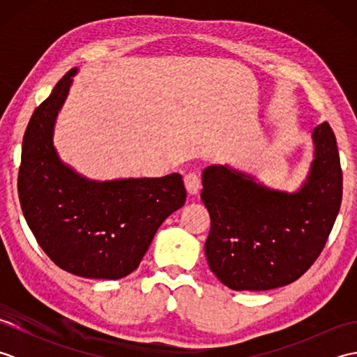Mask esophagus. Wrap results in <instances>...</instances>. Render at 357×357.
<instances>
[{"instance_id": "esophagus-1", "label": "esophagus", "mask_w": 357, "mask_h": 357, "mask_svg": "<svg viewBox=\"0 0 357 357\" xmlns=\"http://www.w3.org/2000/svg\"><path fill=\"white\" fill-rule=\"evenodd\" d=\"M184 184H185V188H187L188 195H196V193H198L199 188H201V179L198 176V173H195V172L187 173L185 176H184Z\"/></svg>"}]
</instances>
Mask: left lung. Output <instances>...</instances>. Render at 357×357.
Listing matches in <instances>:
<instances>
[{
  "label": "left lung",
  "mask_w": 357,
  "mask_h": 357,
  "mask_svg": "<svg viewBox=\"0 0 357 357\" xmlns=\"http://www.w3.org/2000/svg\"><path fill=\"white\" fill-rule=\"evenodd\" d=\"M313 141L312 172L296 193L270 190L224 165L204 169L201 199L211 221L204 248L210 270L231 290L291 284L327 244L342 201V169L327 121Z\"/></svg>",
  "instance_id": "8db88e82"
}]
</instances>
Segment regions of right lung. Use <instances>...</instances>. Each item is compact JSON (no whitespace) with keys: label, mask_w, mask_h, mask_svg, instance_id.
<instances>
[{"label":"right lung","mask_w":357,"mask_h":357,"mask_svg":"<svg viewBox=\"0 0 357 357\" xmlns=\"http://www.w3.org/2000/svg\"><path fill=\"white\" fill-rule=\"evenodd\" d=\"M75 69L35 109L22 139L18 196L38 244L59 268L90 279L130 275L165 218L184 206L178 173L95 183L64 165L52 142L53 123Z\"/></svg>","instance_id":"1"}]
</instances>
